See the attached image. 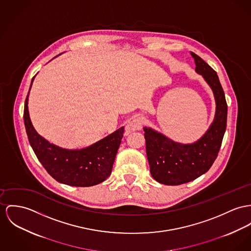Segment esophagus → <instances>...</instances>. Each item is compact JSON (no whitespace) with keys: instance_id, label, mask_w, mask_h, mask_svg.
I'll use <instances>...</instances> for the list:
<instances>
[{"instance_id":"1","label":"esophagus","mask_w":251,"mask_h":251,"mask_svg":"<svg viewBox=\"0 0 251 251\" xmlns=\"http://www.w3.org/2000/svg\"><path fill=\"white\" fill-rule=\"evenodd\" d=\"M144 123V118L142 116H135L133 117L126 125L125 131L127 134L131 133V132H135V131H138L141 130L142 126Z\"/></svg>"}]
</instances>
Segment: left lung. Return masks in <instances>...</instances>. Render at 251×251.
<instances>
[{"label": "left lung", "mask_w": 251, "mask_h": 251, "mask_svg": "<svg viewBox=\"0 0 251 251\" xmlns=\"http://www.w3.org/2000/svg\"><path fill=\"white\" fill-rule=\"evenodd\" d=\"M190 54L195 61V72L212 90L216 112L207 131L193 143L176 142L150 127L143 128L151 175L166 185L186 183L206 173L218 155L226 129L227 104L217 73L200 56Z\"/></svg>", "instance_id": "obj_1"}]
</instances>
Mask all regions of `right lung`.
<instances>
[{"instance_id":"obj_1","label":"right lung","mask_w":251,"mask_h":251,"mask_svg":"<svg viewBox=\"0 0 251 251\" xmlns=\"http://www.w3.org/2000/svg\"><path fill=\"white\" fill-rule=\"evenodd\" d=\"M34 78L31 80L29 91ZM29 91L25 102V127L30 146L48 173L58 182L71 186L87 187L104 181L112 173L124 127L82 149L59 147L41 136L34 129L27 107Z\"/></svg>"}]
</instances>
